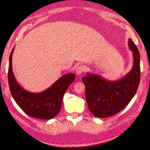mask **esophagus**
Returning a JSON list of instances; mask_svg holds the SVG:
<instances>
[{
    "label": "esophagus",
    "instance_id": "1",
    "mask_svg": "<svg viewBox=\"0 0 150 150\" xmlns=\"http://www.w3.org/2000/svg\"><path fill=\"white\" fill-rule=\"evenodd\" d=\"M85 66L84 65H79L76 69V73L78 75H81L85 71Z\"/></svg>",
    "mask_w": 150,
    "mask_h": 150
}]
</instances>
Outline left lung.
Segmentation results:
<instances>
[{
  "mask_svg": "<svg viewBox=\"0 0 150 150\" xmlns=\"http://www.w3.org/2000/svg\"><path fill=\"white\" fill-rule=\"evenodd\" d=\"M128 46L133 55V66L126 76L110 81L100 76L87 73L82 78L89 110L95 117L106 118L123 110L135 96L140 83V53L137 47L129 39Z\"/></svg>",
  "mask_w": 150,
  "mask_h": 150,
  "instance_id": "obj_1",
  "label": "left lung"
}]
</instances>
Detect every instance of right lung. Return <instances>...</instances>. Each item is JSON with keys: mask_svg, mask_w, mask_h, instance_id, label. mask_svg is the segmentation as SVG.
Masks as SVG:
<instances>
[{"mask_svg": "<svg viewBox=\"0 0 150 150\" xmlns=\"http://www.w3.org/2000/svg\"><path fill=\"white\" fill-rule=\"evenodd\" d=\"M13 48L9 59L8 83L13 98L28 115L40 119H51L61 109L62 98L67 89L74 81L75 75L68 73L59 79L52 86L41 93H31L18 84L12 70Z\"/></svg>", "mask_w": 150, "mask_h": 150, "instance_id": "obj_1", "label": "right lung"}]
</instances>
